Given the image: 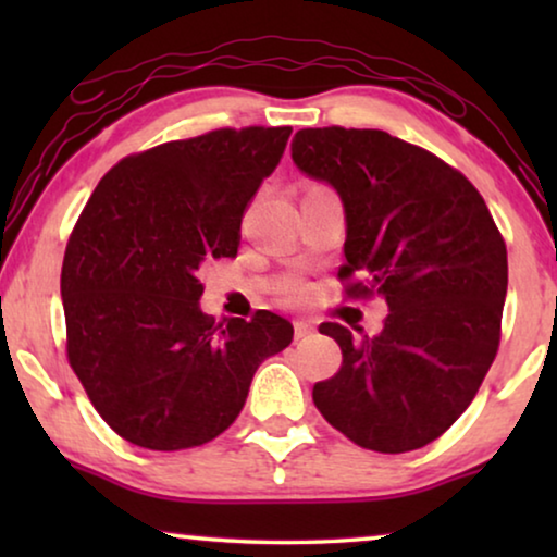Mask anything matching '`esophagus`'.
Segmentation results:
<instances>
[{
	"label": "esophagus",
	"instance_id": "34e87169",
	"mask_svg": "<svg viewBox=\"0 0 557 557\" xmlns=\"http://www.w3.org/2000/svg\"><path fill=\"white\" fill-rule=\"evenodd\" d=\"M294 332H296V339H301V337H307V334L314 332V324L307 322V319H296Z\"/></svg>",
	"mask_w": 557,
	"mask_h": 557
}]
</instances>
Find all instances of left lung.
<instances>
[{"label":"left lung","mask_w":557,"mask_h":557,"mask_svg":"<svg viewBox=\"0 0 557 557\" xmlns=\"http://www.w3.org/2000/svg\"><path fill=\"white\" fill-rule=\"evenodd\" d=\"M292 157L345 202V294L391 309L375 337L319 326L342 364L311 398L352 444L416 451L451 429L497 357L505 238L459 170L380 128H301Z\"/></svg>","instance_id":"obj_1"}]
</instances>
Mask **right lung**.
<instances>
[{
  "label": "right lung",
  "mask_w": 557,
  "mask_h": 557,
  "mask_svg": "<svg viewBox=\"0 0 557 557\" xmlns=\"http://www.w3.org/2000/svg\"><path fill=\"white\" fill-rule=\"evenodd\" d=\"M292 126L215 128L113 164L67 238L65 352L98 416L128 444L182 451L220 436L265 357L292 345L273 311L215 319L197 278L238 253L240 220Z\"/></svg>",
  "instance_id": "obj_1"
}]
</instances>
